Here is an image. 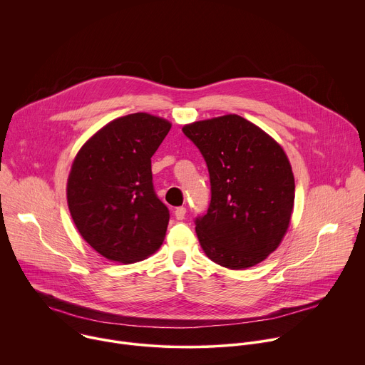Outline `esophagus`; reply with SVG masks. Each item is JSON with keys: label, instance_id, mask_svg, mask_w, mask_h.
<instances>
[{"label": "esophagus", "instance_id": "obj_1", "mask_svg": "<svg viewBox=\"0 0 365 365\" xmlns=\"http://www.w3.org/2000/svg\"><path fill=\"white\" fill-rule=\"evenodd\" d=\"M185 212H187L185 207H178V208H175V211H174V215H175V218H177V220H184V217H185Z\"/></svg>", "mask_w": 365, "mask_h": 365}]
</instances>
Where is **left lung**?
I'll use <instances>...</instances> for the list:
<instances>
[{
  "label": "left lung",
  "mask_w": 365,
  "mask_h": 365,
  "mask_svg": "<svg viewBox=\"0 0 365 365\" xmlns=\"http://www.w3.org/2000/svg\"><path fill=\"white\" fill-rule=\"evenodd\" d=\"M182 133L210 173V207L195 218L204 252L230 269L257 265L275 251L291 220L295 184L284 150L237 114L184 125Z\"/></svg>",
  "instance_id": "8db88e82"
}]
</instances>
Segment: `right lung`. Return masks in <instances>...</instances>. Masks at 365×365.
Here are the masks:
<instances>
[{
  "label": "right lung",
  "instance_id": "obj_1",
  "mask_svg": "<svg viewBox=\"0 0 365 365\" xmlns=\"http://www.w3.org/2000/svg\"><path fill=\"white\" fill-rule=\"evenodd\" d=\"M171 124L147 113L120 117L78 151L67 201L81 237L103 257L131 264L163 244L170 211L153 185L151 157Z\"/></svg>",
  "mask_w": 365,
  "mask_h": 365
}]
</instances>
